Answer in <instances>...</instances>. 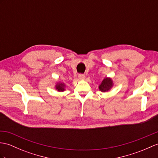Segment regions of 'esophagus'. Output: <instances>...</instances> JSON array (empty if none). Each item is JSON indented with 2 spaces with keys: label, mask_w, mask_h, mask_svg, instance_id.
I'll use <instances>...</instances> for the list:
<instances>
[{
  "label": "esophagus",
  "mask_w": 158,
  "mask_h": 158,
  "mask_svg": "<svg viewBox=\"0 0 158 158\" xmlns=\"http://www.w3.org/2000/svg\"><path fill=\"white\" fill-rule=\"evenodd\" d=\"M85 75H83V74L79 75V79H80V80H83V79H85Z\"/></svg>",
  "instance_id": "1"
}]
</instances>
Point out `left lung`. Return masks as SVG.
Returning a JSON list of instances; mask_svg holds the SVG:
<instances>
[{"label": "left lung", "mask_w": 158, "mask_h": 158, "mask_svg": "<svg viewBox=\"0 0 158 158\" xmlns=\"http://www.w3.org/2000/svg\"><path fill=\"white\" fill-rule=\"evenodd\" d=\"M113 86V81L111 78L106 77L101 84L99 85V89H100L102 92H106L108 91L111 89Z\"/></svg>", "instance_id": "obj_1"}]
</instances>
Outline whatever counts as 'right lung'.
<instances>
[{
  "label": "right lung",
  "instance_id": "right-lung-1",
  "mask_svg": "<svg viewBox=\"0 0 158 158\" xmlns=\"http://www.w3.org/2000/svg\"><path fill=\"white\" fill-rule=\"evenodd\" d=\"M64 87H65V85L62 83H58L56 85V86H55V88H56V89L58 91H64Z\"/></svg>",
  "mask_w": 158,
  "mask_h": 158
}]
</instances>
